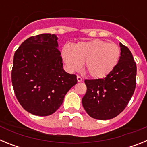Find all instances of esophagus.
<instances>
[{
    "mask_svg": "<svg viewBox=\"0 0 147 147\" xmlns=\"http://www.w3.org/2000/svg\"><path fill=\"white\" fill-rule=\"evenodd\" d=\"M76 79H77V82H81L82 81V79L81 76H76Z\"/></svg>",
    "mask_w": 147,
    "mask_h": 147,
    "instance_id": "1",
    "label": "esophagus"
}]
</instances>
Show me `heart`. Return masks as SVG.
<instances>
[{
  "label": "heart",
  "mask_w": 147,
  "mask_h": 147,
  "mask_svg": "<svg viewBox=\"0 0 147 147\" xmlns=\"http://www.w3.org/2000/svg\"><path fill=\"white\" fill-rule=\"evenodd\" d=\"M118 45L94 39L80 41L73 45L64 46L62 57L70 71L80 70L85 63V71L90 77L99 80L108 76L118 65L121 59Z\"/></svg>",
  "instance_id": "1"
}]
</instances>
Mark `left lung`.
Masks as SVG:
<instances>
[{
	"label": "left lung",
	"mask_w": 147,
	"mask_h": 147,
	"mask_svg": "<svg viewBox=\"0 0 147 147\" xmlns=\"http://www.w3.org/2000/svg\"><path fill=\"white\" fill-rule=\"evenodd\" d=\"M121 59L108 76L99 80H85L87 92L82 106L93 119L107 120L125 109L134 93L137 67L129 49L120 42Z\"/></svg>",
	"instance_id": "left-lung-1"
}]
</instances>
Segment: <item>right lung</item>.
<instances>
[{
	"label": "right lung",
	"instance_id": "obj_1",
	"mask_svg": "<svg viewBox=\"0 0 147 147\" xmlns=\"http://www.w3.org/2000/svg\"><path fill=\"white\" fill-rule=\"evenodd\" d=\"M57 40V35L51 34L31 37L14 55L13 89L20 105L33 115L54 113L77 83L76 75L63 69Z\"/></svg>",
	"mask_w": 147,
	"mask_h": 147
}]
</instances>
